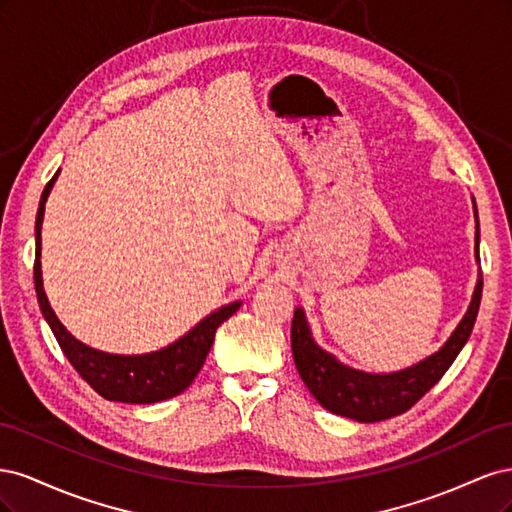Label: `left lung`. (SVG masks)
<instances>
[{
  "label": "left lung",
  "mask_w": 512,
  "mask_h": 512,
  "mask_svg": "<svg viewBox=\"0 0 512 512\" xmlns=\"http://www.w3.org/2000/svg\"><path fill=\"white\" fill-rule=\"evenodd\" d=\"M478 241L480 235L476 215L474 252L476 260L480 262ZM480 294H483V275H478L468 312L457 324L453 335L448 337V342L421 363L393 371V374H367V371L339 363L333 354L322 350L314 342L303 309L297 307L290 327L294 365H297L299 376L303 378L309 393L318 399L322 408H327L333 414L354 418L359 423H376L404 414L446 374V369L453 365L461 348L466 346L478 316Z\"/></svg>",
  "instance_id": "8db88e82"
}]
</instances>
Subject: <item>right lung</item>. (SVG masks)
<instances>
[{
	"mask_svg": "<svg viewBox=\"0 0 512 512\" xmlns=\"http://www.w3.org/2000/svg\"><path fill=\"white\" fill-rule=\"evenodd\" d=\"M57 175L59 170L53 175V179L46 183L38 205L34 284L42 316L49 322L59 348L64 350L72 367L79 371V376L91 386V389L108 401H123V404H156V401H164L183 393L198 376L200 367H203L213 346L215 331H218L224 320H228L237 312L241 307V301L215 309L213 314H209L205 320H200L192 331L179 337L177 342L149 354H108L79 342V339L68 333L64 324L59 322L42 288L40 230L44 220V203L53 190Z\"/></svg>",
	"mask_w": 512,
	"mask_h": 512,
	"instance_id": "add662e5",
	"label": "right lung"
}]
</instances>
